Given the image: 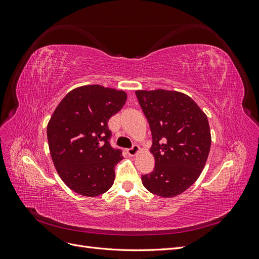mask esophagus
<instances>
[{"instance_id": "obj_1", "label": "esophagus", "mask_w": 259, "mask_h": 259, "mask_svg": "<svg viewBox=\"0 0 259 259\" xmlns=\"http://www.w3.org/2000/svg\"><path fill=\"white\" fill-rule=\"evenodd\" d=\"M139 146H137V145H134L133 147H131V148H128L127 150H126V152H127V154L128 155H131V156H134L138 151H139Z\"/></svg>"}]
</instances>
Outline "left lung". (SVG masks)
Listing matches in <instances>:
<instances>
[{"label":"left lung","instance_id":"obj_1","mask_svg":"<svg viewBox=\"0 0 259 259\" xmlns=\"http://www.w3.org/2000/svg\"><path fill=\"white\" fill-rule=\"evenodd\" d=\"M138 103L151 130L155 164L142 176L143 185L163 198L187 190L202 173L210 149L207 116L186 94L137 91Z\"/></svg>","mask_w":259,"mask_h":259}]
</instances>
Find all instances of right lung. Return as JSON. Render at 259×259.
<instances>
[{
    "label": "right lung",
    "mask_w": 259,
    "mask_h": 259,
    "mask_svg": "<svg viewBox=\"0 0 259 259\" xmlns=\"http://www.w3.org/2000/svg\"><path fill=\"white\" fill-rule=\"evenodd\" d=\"M123 91L101 85L77 88L64 97L48 125L54 165L70 189L84 197H97L113 185L121 149L110 145V117L126 101Z\"/></svg>",
    "instance_id": "right-lung-1"
}]
</instances>
